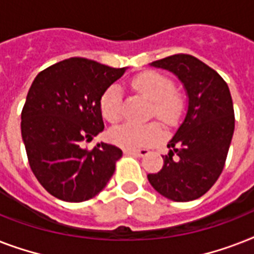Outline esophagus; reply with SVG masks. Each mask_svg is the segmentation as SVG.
<instances>
[{"label": "esophagus", "instance_id": "obj_1", "mask_svg": "<svg viewBox=\"0 0 254 254\" xmlns=\"http://www.w3.org/2000/svg\"><path fill=\"white\" fill-rule=\"evenodd\" d=\"M149 153V150L146 149H124V154L127 155H137V157H142V155H146Z\"/></svg>", "mask_w": 254, "mask_h": 254}]
</instances>
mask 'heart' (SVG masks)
Segmentation results:
<instances>
[{"mask_svg": "<svg viewBox=\"0 0 254 254\" xmlns=\"http://www.w3.org/2000/svg\"><path fill=\"white\" fill-rule=\"evenodd\" d=\"M135 91L142 93L153 101L150 115L166 127L177 125L183 113V97L174 91L173 80L157 71H146L134 76L130 81ZM100 109L104 119L116 124L123 117V91L117 84H112L100 99ZM162 137V129L158 123L123 124L109 131L113 143L127 149L150 146Z\"/></svg>", "mask_w": 254, "mask_h": 254, "instance_id": "b5f03b06", "label": "heart"}]
</instances>
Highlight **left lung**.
Returning <instances> with one entry per match:
<instances>
[{
    "label": "left lung",
    "mask_w": 254,
    "mask_h": 254,
    "mask_svg": "<svg viewBox=\"0 0 254 254\" xmlns=\"http://www.w3.org/2000/svg\"><path fill=\"white\" fill-rule=\"evenodd\" d=\"M169 69L183 83L189 109L162 155L158 173L147 174L150 185L167 199L190 201L203 196L224 169L235 130V111L224 79L211 67L187 54L151 63Z\"/></svg>",
    "instance_id": "8db88e82"
}]
</instances>
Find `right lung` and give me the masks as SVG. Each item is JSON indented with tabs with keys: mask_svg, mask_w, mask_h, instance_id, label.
Instances as JSON below:
<instances>
[{
	"mask_svg": "<svg viewBox=\"0 0 254 254\" xmlns=\"http://www.w3.org/2000/svg\"><path fill=\"white\" fill-rule=\"evenodd\" d=\"M85 58H71L38 73L21 113V133L38 182L64 201H85L107 186L123 150L111 143L85 149L104 130L100 99L123 76Z\"/></svg>",
	"mask_w": 254,
	"mask_h": 254,
	"instance_id": "right-lung-1",
	"label": "right lung"
}]
</instances>
